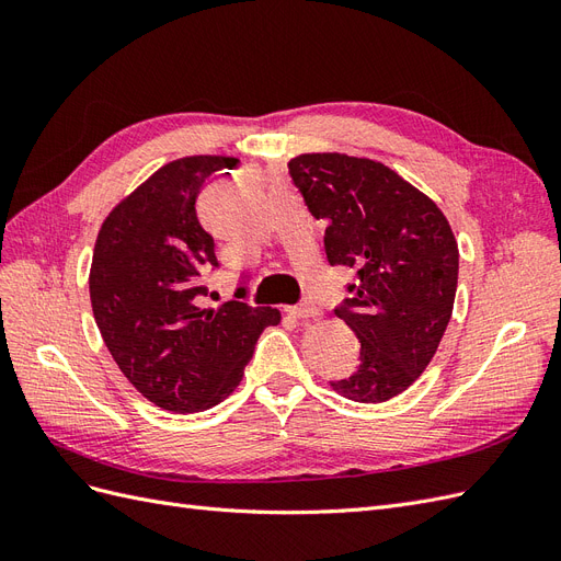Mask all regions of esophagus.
Instances as JSON below:
<instances>
[{"mask_svg":"<svg viewBox=\"0 0 561 561\" xmlns=\"http://www.w3.org/2000/svg\"><path fill=\"white\" fill-rule=\"evenodd\" d=\"M287 313H290L297 320H307V318H316L320 311H318V307H313V304H301V307L287 309Z\"/></svg>","mask_w":561,"mask_h":561,"instance_id":"34e87169","label":"esophagus"}]
</instances>
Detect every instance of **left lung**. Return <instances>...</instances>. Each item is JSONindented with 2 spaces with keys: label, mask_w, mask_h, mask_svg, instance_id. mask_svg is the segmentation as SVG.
Wrapping results in <instances>:
<instances>
[{
  "label": "left lung",
  "mask_w": 561,
  "mask_h": 561,
  "mask_svg": "<svg viewBox=\"0 0 561 561\" xmlns=\"http://www.w3.org/2000/svg\"><path fill=\"white\" fill-rule=\"evenodd\" d=\"M316 219L328 262L358 274L334 313L360 342V365L330 381L355 402H386L428 367L449 325L458 245L435 201L388 165L336 151L287 163Z\"/></svg>",
  "instance_id": "left-lung-1"
}]
</instances>
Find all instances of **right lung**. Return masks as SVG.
<instances>
[{
	"label": "right lung",
	"mask_w": 561,
	"mask_h": 561,
	"mask_svg": "<svg viewBox=\"0 0 561 561\" xmlns=\"http://www.w3.org/2000/svg\"><path fill=\"white\" fill-rule=\"evenodd\" d=\"M236 163L210 154L165 163L98 231L89 276L98 330L124 377L168 412H203L229 398L264 328L280 322L278 309L245 301L203 307V274L217 257L196 196Z\"/></svg>",
	"instance_id": "obj_1"
}]
</instances>
